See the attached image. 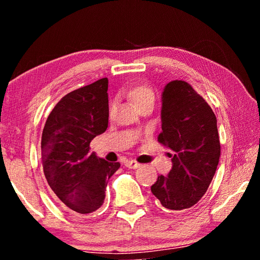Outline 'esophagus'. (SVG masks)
I'll return each mask as SVG.
<instances>
[{
	"mask_svg": "<svg viewBox=\"0 0 260 260\" xmlns=\"http://www.w3.org/2000/svg\"><path fill=\"white\" fill-rule=\"evenodd\" d=\"M125 166L128 167V169H138V167L140 166V164L136 160L131 159V160H126Z\"/></svg>",
	"mask_w": 260,
	"mask_h": 260,
	"instance_id": "obj_1",
	"label": "esophagus"
}]
</instances>
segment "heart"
I'll return each mask as SVG.
<instances>
[{
    "label": "heart",
    "mask_w": 260,
    "mask_h": 260,
    "mask_svg": "<svg viewBox=\"0 0 260 260\" xmlns=\"http://www.w3.org/2000/svg\"><path fill=\"white\" fill-rule=\"evenodd\" d=\"M128 96L132 102L139 110L146 107H152L155 104L156 95L152 88L149 85H139L132 88L128 91ZM116 110V102L110 104V114H112Z\"/></svg>",
    "instance_id": "heart-1"
}]
</instances>
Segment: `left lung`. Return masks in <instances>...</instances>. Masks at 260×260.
<instances>
[{
	"label": "left lung",
	"instance_id": "1",
	"mask_svg": "<svg viewBox=\"0 0 260 260\" xmlns=\"http://www.w3.org/2000/svg\"><path fill=\"white\" fill-rule=\"evenodd\" d=\"M157 140L171 150L173 166L169 175H158L151 192L166 210L191 208L214 177L220 141L214 112L188 82L174 80L166 85Z\"/></svg>",
	"mask_w": 260,
	"mask_h": 260
}]
</instances>
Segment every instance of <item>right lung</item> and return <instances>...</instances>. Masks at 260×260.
<instances>
[{
  "instance_id": "obj_1",
  "label": "right lung",
  "mask_w": 260,
  "mask_h": 260,
  "mask_svg": "<svg viewBox=\"0 0 260 260\" xmlns=\"http://www.w3.org/2000/svg\"><path fill=\"white\" fill-rule=\"evenodd\" d=\"M108 78L61 98L42 131V167L48 184L64 209L89 214L101 208L108 180L120 167L89 152L109 121Z\"/></svg>"
}]
</instances>
